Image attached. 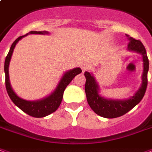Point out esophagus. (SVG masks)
Instances as JSON below:
<instances>
[{"label":"esophagus","instance_id":"34e87169","mask_svg":"<svg viewBox=\"0 0 152 152\" xmlns=\"http://www.w3.org/2000/svg\"><path fill=\"white\" fill-rule=\"evenodd\" d=\"M80 67H81V69L83 72H85V71H87L88 68H89V65L87 63H83L81 65H80Z\"/></svg>","mask_w":152,"mask_h":152}]
</instances>
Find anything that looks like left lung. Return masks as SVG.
<instances>
[{
	"label": "left lung",
	"instance_id": "8db88e82",
	"mask_svg": "<svg viewBox=\"0 0 152 152\" xmlns=\"http://www.w3.org/2000/svg\"><path fill=\"white\" fill-rule=\"evenodd\" d=\"M126 35L129 39L128 49L141 54L142 56V61H143L142 85L132 97L124 101L110 100V99H105L99 95V86L95 80L94 76L88 72H85V76L86 78L85 89L88 103L91 109L96 114L106 118H114L122 116L129 112L130 110H132L136 104H138L141 102L148 86L149 61H148L146 49L140 40L134 39L128 34Z\"/></svg>",
	"mask_w": 152,
	"mask_h": 152
}]
</instances>
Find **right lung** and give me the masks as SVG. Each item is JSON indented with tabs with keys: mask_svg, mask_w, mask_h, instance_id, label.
<instances>
[{
	"mask_svg": "<svg viewBox=\"0 0 152 152\" xmlns=\"http://www.w3.org/2000/svg\"><path fill=\"white\" fill-rule=\"evenodd\" d=\"M29 34H48V32L47 31H30L26 35L18 37L15 41L13 42V44L11 45L10 51H9V53L5 58V61H4V74H5V87H6V90H7L10 99L19 109H21L23 112L29 114L30 116L34 117V118H43V117L48 116L50 113L55 112L59 108V104H61L64 92L66 87L70 84V82L72 80L73 78L76 75L81 73L82 70L80 67H76L72 70H69L68 72H67L63 76L60 81L59 82V85H57V87L53 93L42 100L35 101V102H29V101L23 100L21 97H19L16 93L13 92V88L10 85V77H9V66H10L11 56L13 55V49L15 48L16 44L18 42L19 40H21L23 37L26 36Z\"/></svg>",
	"mask_w": 152,
	"mask_h": 152,
	"instance_id": "right-lung-1",
	"label": "right lung"
}]
</instances>
